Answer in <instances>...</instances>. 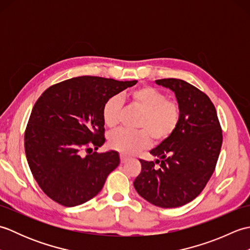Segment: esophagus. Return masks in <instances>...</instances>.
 <instances>
[{
	"label": "esophagus",
	"mask_w": 250,
	"mask_h": 250,
	"mask_svg": "<svg viewBox=\"0 0 250 250\" xmlns=\"http://www.w3.org/2000/svg\"><path fill=\"white\" fill-rule=\"evenodd\" d=\"M120 160H121V163H125V162H126L129 160V157H126V156H125V155H120Z\"/></svg>",
	"instance_id": "esophagus-1"
}]
</instances>
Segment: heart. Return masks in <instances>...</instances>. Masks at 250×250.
<instances>
[{
	"label": "heart",
	"instance_id": "obj_1",
	"mask_svg": "<svg viewBox=\"0 0 250 250\" xmlns=\"http://www.w3.org/2000/svg\"><path fill=\"white\" fill-rule=\"evenodd\" d=\"M131 105L143 113L136 122L141 131L118 130L108 135V145L124 155H134L144 149L150 143V137L156 142H162L171 136L177 129L180 121L179 105L169 101L166 93L153 87H142L132 90L126 95ZM122 110L120 95H113L106 101L102 116L108 128H115L119 124Z\"/></svg>",
	"mask_w": 250,
	"mask_h": 250
}]
</instances>
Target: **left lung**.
Instances as JSON below:
<instances>
[{"instance_id":"obj_1","label":"left lung","mask_w":250,"mask_h":250,"mask_svg":"<svg viewBox=\"0 0 250 250\" xmlns=\"http://www.w3.org/2000/svg\"><path fill=\"white\" fill-rule=\"evenodd\" d=\"M156 83L175 93L180 121L171 136L150 150L156 162L140 159L142 171L133 185L149 203L172 208L189 203L204 189L218 160L222 131L204 92L182 79H158Z\"/></svg>"}]
</instances>
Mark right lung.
<instances>
[{"instance_id":"1","label":"right lung","mask_w":250,"mask_h":250,"mask_svg":"<svg viewBox=\"0 0 250 250\" xmlns=\"http://www.w3.org/2000/svg\"><path fill=\"white\" fill-rule=\"evenodd\" d=\"M137 81L82 76L45 90L33 106L24 134L26 160L41 189L66 207L94 198L119 166V153L92 152L105 143L103 106ZM88 155L83 156V150Z\"/></svg>"}]
</instances>
